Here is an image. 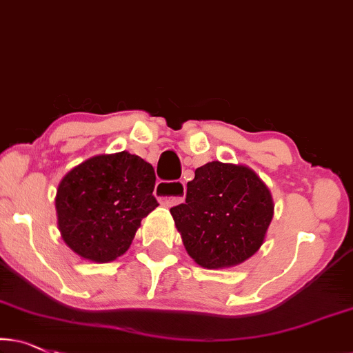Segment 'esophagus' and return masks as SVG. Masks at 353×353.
Returning <instances> with one entry per match:
<instances>
[{
    "label": "esophagus",
    "instance_id": "34e87169",
    "mask_svg": "<svg viewBox=\"0 0 353 353\" xmlns=\"http://www.w3.org/2000/svg\"><path fill=\"white\" fill-rule=\"evenodd\" d=\"M154 194L161 203L172 207L185 201L186 186L183 181H159L156 185Z\"/></svg>",
    "mask_w": 353,
    "mask_h": 353
}]
</instances>
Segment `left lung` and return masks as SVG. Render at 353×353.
I'll list each match as a JSON object with an SVG mask.
<instances>
[{
	"instance_id": "left-lung-1",
	"label": "left lung",
	"mask_w": 353,
	"mask_h": 353,
	"mask_svg": "<svg viewBox=\"0 0 353 353\" xmlns=\"http://www.w3.org/2000/svg\"><path fill=\"white\" fill-rule=\"evenodd\" d=\"M194 173L186 202L170 208L188 254L207 269L247 261L263 245L274 216L268 186L252 168L218 161Z\"/></svg>"
}]
</instances>
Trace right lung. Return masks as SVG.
Segmentation results:
<instances>
[{
	"label": "right lung",
	"mask_w": 353,
	"mask_h": 353,
	"mask_svg": "<svg viewBox=\"0 0 353 353\" xmlns=\"http://www.w3.org/2000/svg\"><path fill=\"white\" fill-rule=\"evenodd\" d=\"M154 185L152 165L127 151L94 156L71 168L55 196L65 243L94 263L124 254L141 219L159 205Z\"/></svg>",
	"instance_id": "add662e5"
}]
</instances>
